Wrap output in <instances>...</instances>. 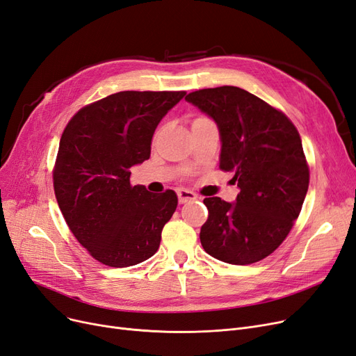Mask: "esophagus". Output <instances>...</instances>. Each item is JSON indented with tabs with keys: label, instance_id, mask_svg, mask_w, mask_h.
Here are the masks:
<instances>
[{
	"label": "esophagus",
	"instance_id": "obj_1",
	"mask_svg": "<svg viewBox=\"0 0 356 356\" xmlns=\"http://www.w3.org/2000/svg\"><path fill=\"white\" fill-rule=\"evenodd\" d=\"M177 196H179V202L180 204H186V202L198 200V196H196V193H193L192 191H188V189H179L177 191Z\"/></svg>",
	"mask_w": 356,
	"mask_h": 356
}]
</instances>
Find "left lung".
<instances>
[{
    "label": "left lung",
    "mask_w": 356,
    "mask_h": 356,
    "mask_svg": "<svg viewBox=\"0 0 356 356\" xmlns=\"http://www.w3.org/2000/svg\"><path fill=\"white\" fill-rule=\"evenodd\" d=\"M216 122L220 168L234 173L236 202L205 198V252L234 266L264 259L286 239L308 192L309 170L296 127L248 90L220 86L185 98Z\"/></svg>",
    "instance_id": "1"
}]
</instances>
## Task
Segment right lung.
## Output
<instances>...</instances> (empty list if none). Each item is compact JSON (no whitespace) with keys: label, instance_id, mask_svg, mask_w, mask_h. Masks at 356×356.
Wrapping results in <instances>:
<instances>
[{"label":"right lung","instance_id":"add662e5","mask_svg":"<svg viewBox=\"0 0 356 356\" xmlns=\"http://www.w3.org/2000/svg\"><path fill=\"white\" fill-rule=\"evenodd\" d=\"M185 95L117 92L79 110L63 131L56 198L74 238L105 266H136L160 248L177 195L131 186L130 168L148 160L158 123Z\"/></svg>","mask_w":356,"mask_h":356}]
</instances>
